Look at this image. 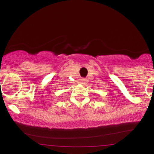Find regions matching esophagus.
I'll list each match as a JSON object with an SVG mask.
<instances>
[{"label": "esophagus", "mask_w": 154, "mask_h": 154, "mask_svg": "<svg viewBox=\"0 0 154 154\" xmlns=\"http://www.w3.org/2000/svg\"><path fill=\"white\" fill-rule=\"evenodd\" d=\"M85 82H86V81H85V79H82V80H81V83H82V84H85Z\"/></svg>", "instance_id": "1"}]
</instances>
